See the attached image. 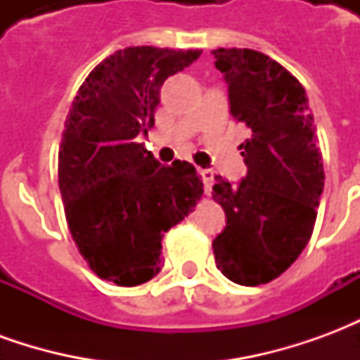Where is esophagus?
Instances as JSON below:
<instances>
[{
  "mask_svg": "<svg viewBox=\"0 0 360 360\" xmlns=\"http://www.w3.org/2000/svg\"><path fill=\"white\" fill-rule=\"evenodd\" d=\"M198 173H200V177H202L204 181V191L210 193L212 183H214V172H212V169H198Z\"/></svg>",
  "mask_w": 360,
  "mask_h": 360,
  "instance_id": "34e87169",
  "label": "esophagus"
}]
</instances>
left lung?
<instances>
[{"instance_id":"8db88e82","label":"left lung","mask_w":360,"mask_h":360,"mask_svg":"<svg viewBox=\"0 0 360 360\" xmlns=\"http://www.w3.org/2000/svg\"><path fill=\"white\" fill-rule=\"evenodd\" d=\"M212 53L227 82L229 113L249 129L239 146L247 175L237 185L216 175L212 196L227 221L212 249L227 279L255 287L281 276L307 247L324 165L309 98L293 75L260 51Z\"/></svg>"}]
</instances>
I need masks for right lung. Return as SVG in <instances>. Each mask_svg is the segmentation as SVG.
Returning a JSON list of instances; mask_svg holds the SVG:
<instances>
[{
  "mask_svg": "<svg viewBox=\"0 0 360 360\" xmlns=\"http://www.w3.org/2000/svg\"><path fill=\"white\" fill-rule=\"evenodd\" d=\"M200 50L115 51L75 96L59 146V191L73 241L94 274L133 287L162 270V237L202 196L195 165H162L141 134L154 127L167 77Z\"/></svg>",
  "mask_w": 360,
  "mask_h": 360,
  "instance_id": "1",
  "label": "right lung"
}]
</instances>
